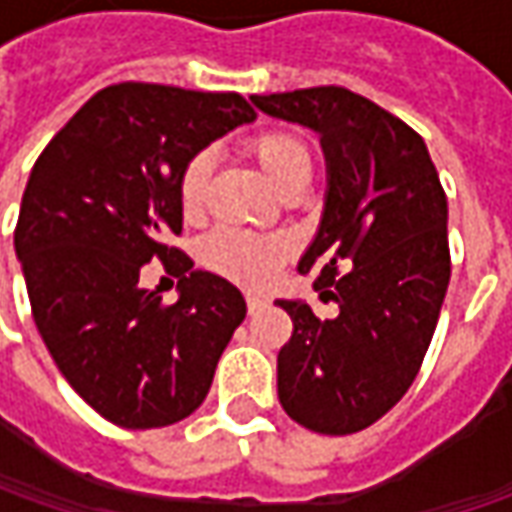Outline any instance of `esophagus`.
<instances>
[{
    "mask_svg": "<svg viewBox=\"0 0 512 512\" xmlns=\"http://www.w3.org/2000/svg\"><path fill=\"white\" fill-rule=\"evenodd\" d=\"M267 307L265 296H247V313L253 316V313H262Z\"/></svg>",
    "mask_w": 512,
    "mask_h": 512,
    "instance_id": "1",
    "label": "esophagus"
}]
</instances>
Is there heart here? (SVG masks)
<instances>
[{
    "instance_id": "obj_1",
    "label": "heart",
    "mask_w": 512,
    "mask_h": 512,
    "mask_svg": "<svg viewBox=\"0 0 512 512\" xmlns=\"http://www.w3.org/2000/svg\"><path fill=\"white\" fill-rule=\"evenodd\" d=\"M247 156L262 168L267 179L279 190L310 179V150L290 130H262L245 142ZM213 173V159L207 150H199L187 159L179 179L176 196L185 216H196L207 196V182ZM290 256V242L279 236H259L236 227H219L202 245V262L219 276L245 287H262Z\"/></svg>"
}]
</instances>
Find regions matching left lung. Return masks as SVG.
I'll return each instance as SVG.
<instances>
[{
    "mask_svg": "<svg viewBox=\"0 0 512 512\" xmlns=\"http://www.w3.org/2000/svg\"><path fill=\"white\" fill-rule=\"evenodd\" d=\"M256 108L319 133L327 162L322 222L299 259L339 313L299 299L279 350V402L313 433H359L407 393L439 322L447 282V196L424 139L347 88L250 96Z\"/></svg>",
    "mask_w": 512,
    "mask_h": 512,
    "instance_id": "left-lung-1",
    "label": "left lung"
}]
</instances>
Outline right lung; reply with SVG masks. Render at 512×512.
I'll return each instance as SVG.
<instances>
[{
    "mask_svg": "<svg viewBox=\"0 0 512 512\" xmlns=\"http://www.w3.org/2000/svg\"><path fill=\"white\" fill-rule=\"evenodd\" d=\"M256 119L239 93L122 82L90 96L30 170L13 233L33 322L59 373L108 422L150 430L205 402L247 305L168 245L187 159ZM159 258L176 306L138 287Z\"/></svg>",
    "mask_w": 512,
    "mask_h": 512,
    "instance_id": "right-lung-1",
    "label": "right lung"
}]
</instances>
